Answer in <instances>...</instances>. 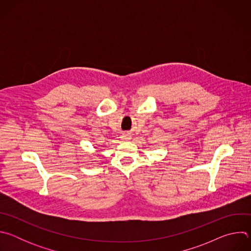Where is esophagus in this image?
Returning <instances> with one entry per match:
<instances>
[{"instance_id": "1", "label": "esophagus", "mask_w": 251, "mask_h": 251, "mask_svg": "<svg viewBox=\"0 0 251 251\" xmlns=\"http://www.w3.org/2000/svg\"><path fill=\"white\" fill-rule=\"evenodd\" d=\"M122 140L123 141H129V140H131V135L130 134H127V133H125V134H123L122 135Z\"/></svg>"}]
</instances>
